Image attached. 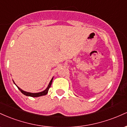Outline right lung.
Masks as SVG:
<instances>
[{"instance_id":"obj_1","label":"right lung","mask_w":127,"mask_h":127,"mask_svg":"<svg viewBox=\"0 0 127 127\" xmlns=\"http://www.w3.org/2000/svg\"><path fill=\"white\" fill-rule=\"evenodd\" d=\"M52 80H53V78H52L51 80V81H50V82H49L48 86L47 88L45 89L44 91H42V92H40V93H29V92H26V91H23V90H21V88H19L18 86L16 85V84H15V82H14V81H13V82H14V84H15V85L17 86V88H18V90H20V91H21L23 94H24V95H25L30 96V97H40V96L45 95H46V94H47L48 92L49 89L51 87V84H52Z\"/></svg>"}]
</instances>
